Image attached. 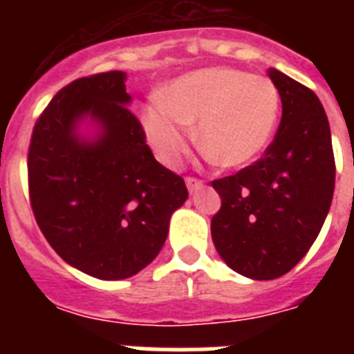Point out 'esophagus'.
I'll list each match as a JSON object with an SVG mask.
<instances>
[{"label":"esophagus","instance_id":"34e87169","mask_svg":"<svg viewBox=\"0 0 354 354\" xmlns=\"http://www.w3.org/2000/svg\"><path fill=\"white\" fill-rule=\"evenodd\" d=\"M186 186H187V192L195 193L196 189H200V187L204 186V183L198 179H195V177H186Z\"/></svg>","mask_w":354,"mask_h":354}]
</instances>
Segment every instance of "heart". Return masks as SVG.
<instances>
[{"label":"heart","mask_w":354,"mask_h":354,"mask_svg":"<svg viewBox=\"0 0 354 354\" xmlns=\"http://www.w3.org/2000/svg\"><path fill=\"white\" fill-rule=\"evenodd\" d=\"M280 111V95L268 77L232 67L187 72L168 84L162 97L145 106L147 142L167 167L179 165L193 140L218 165H250L270 145Z\"/></svg>","instance_id":"heart-1"}]
</instances>
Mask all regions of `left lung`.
<instances>
[{
  "label": "left lung",
  "instance_id": "obj_1",
  "mask_svg": "<svg viewBox=\"0 0 354 354\" xmlns=\"http://www.w3.org/2000/svg\"><path fill=\"white\" fill-rule=\"evenodd\" d=\"M282 120L264 156L212 180L221 198L211 234L225 264L253 280L289 273L314 245L335 189V159L319 97L277 68Z\"/></svg>",
  "mask_w": 354,
  "mask_h": 354
}]
</instances>
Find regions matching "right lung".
Wrapping results in <instances>:
<instances>
[{"label":"right lung","instance_id":"1","mask_svg":"<svg viewBox=\"0 0 354 354\" xmlns=\"http://www.w3.org/2000/svg\"><path fill=\"white\" fill-rule=\"evenodd\" d=\"M126 72L80 77L37 120L28 150L35 220L58 255L99 280H122L158 257L186 202L183 177L156 161L127 108ZM96 127L92 139L80 124Z\"/></svg>","mask_w":354,"mask_h":354}]
</instances>
